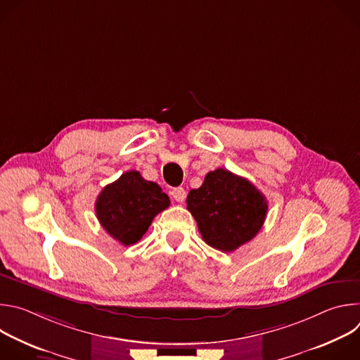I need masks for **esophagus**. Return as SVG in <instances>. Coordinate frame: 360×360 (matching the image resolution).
Listing matches in <instances>:
<instances>
[{"instance_id":"esophagus-1","label":"esophagus","mask_w":360,"mask_h":360,"mask_svg":"<svg viewBox=\"0 0 360 360\" xmlns=\"http://www.w3.org/2000/svg\"><path fill=\"white\" fill-rule=\"evenodd\" d=\"M172 198L176 200V202H184V199L186 198V192L182 186H178V188H174L172 192H171Z\"/></svg>"}]
</instances>
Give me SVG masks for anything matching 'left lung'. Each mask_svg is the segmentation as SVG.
Wrapping results in <instances>:
<instances>
[{"label":"left lung","mask_w":360,"mask_h":360,"mask_svg":"<svg viewBox=\"0 0 360 360\" xmlns=\"http://www.w3.org/2000/svg\"><path fill=\"white\" fill-rule=\"evenodd\" d=\"M186 210L205 242L218 250L233 252L261 231L268 202L248 179L218 168L207 174L200 188L189 191Z\"/></svg>","instance_id":"obj_1"}]
</instances>
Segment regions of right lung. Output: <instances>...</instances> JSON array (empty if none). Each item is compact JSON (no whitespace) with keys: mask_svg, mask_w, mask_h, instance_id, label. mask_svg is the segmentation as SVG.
I'll return each mask as SVG.
<instances>
[{"mask_svg":"<svg viewBox=\"0 0 360 360\" xmlns=\"http://www.w3.org/2000/svg\"><path fill=\"white\" fill-rule=\"evenodd\" d=\"M169 203L158 184L143 179L138 171H128L101 191L95 212L101 226L128 246L143 236L153 218Z\"/></svg>","mask_w":360,"mask_h":360,"instance_id":"1","label":"right lung"}]
</instances>
